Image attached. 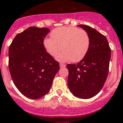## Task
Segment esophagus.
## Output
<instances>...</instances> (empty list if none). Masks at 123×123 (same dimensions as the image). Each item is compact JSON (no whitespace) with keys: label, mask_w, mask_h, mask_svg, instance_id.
<instances>
[{"label":"esophagus","mask_w":123,"mask_h":123,"mask_svg":"<svg viewBox=\"0 0 123 123\" xmlns=\"http://www.w3.org/2000/svg\"><path fill=\"white\" fill-rule=\"evenodd\" d=\"M60 67L61 68H65L66 67V64H60Z\"/></svg>","instance_id":"obj_1"}]
</instances>
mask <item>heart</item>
I'll use <instances>...</instances> for the list:
<instances>
[{"instance_id": "obj_1", "label": "heart", "mask_w": 123, "mask_h": 123, "mask_svg": "<svg viewBox=\"0 0 123 123\" xmlns=\"http://www.w3.org/2000/svg\"><path fill=\"white\" fill-rule=\"evenodd\" d=\"M51 37H46L43 45L46 52L52 57L58 54L57 60L59 62H79L85 57L90 44L87 32L74 27H62L54 29Z\"/></svg>"}]
</instances>
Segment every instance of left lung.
<instances>
[{
  "mask_svg": "<svg viewBox=\"0 0 123 123\" xmlns=\"http://www.w3.org/2000/svg\"><path fill=\"white\" fill-rule=\"evenodd\" d=\"M78 26L89 34V47L79 62L66 66L69 71L68 85L75 96L89 99L96 95L104 86L109 73L111 50L105 36L89 26Z\"/></svg>",
  "mask_w": 123,
  "mask_h": 123,
  "instance_id": "obj_1",
  "label": "left lung"
}]
</instances>
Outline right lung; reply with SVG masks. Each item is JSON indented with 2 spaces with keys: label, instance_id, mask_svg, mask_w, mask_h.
Masks as SVG:
<instances>
[{
  "label": "right lung",
  "instance_id": "obj_1",
  "mask_svg": "<svg viewBox=\"0 0 123 123\" xmlns=\"http://www.w3.org/2000/svg\"><path fill=\"white\" fill-rule=\"evenodd\" d=\"M48 28L30 27L15 36L9 48V69L19 91L31 99L48 93L59 63L43 45Z\"/></svg>",
  "mask_w": 123,
  "mask_h": 123
}]
</instances>
